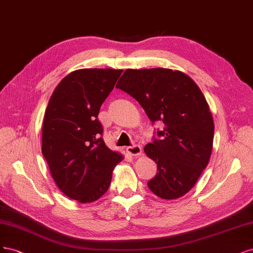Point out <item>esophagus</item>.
Returning a JSON list of instances; mask_svg holds the SVG:
<instances>
[{"label":"esophagus","instance_id":"1","mask_svg":"<svg viewBox=\"0 0 253 253\" xmlns=\"http://www.w3.org/2000/svg\"><path fill=\"white\" fill-rule=\"evenodd\" d=\"M127 152L130 154V156H133V157H136V156H140V154L142 153V147L140 145H132V146H129V147H127Z\"/></svg>","mask_w":253,"mask_h":253}]
</instances>
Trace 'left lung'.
<instances>
[{"label":"left lung","mask_w":253,"mask_h":253,"mask_svg":"<svg viewBox=\"0 0 253 253\" xmlns=\"http://www.w3.org/2000/svg\"><path fill=\"white\" fill-rule=\"evenodd\" d=\"M116 87L140 103L152 124H164L144 148L158 165L149 189L164 200L183 197L212 151L213 119L201 89L185 73L166 68L127 69Z\"/></svg>","instance_id":"obj_1"}]
</instances>
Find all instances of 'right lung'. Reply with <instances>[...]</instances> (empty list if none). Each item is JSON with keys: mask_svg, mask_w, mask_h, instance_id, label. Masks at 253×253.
<instances>
[{"mask_svg": "<svg viewBox=\"0 0 253 253\" xmlns=\"http://www.w3.org/2000/svg\"><path fill=\"white\" fill-rule=\"evenodd\" d=\"M123 70L80 69L55 87L44 116L42 153L61 191L80 203L108 190L123 156L106 146L97 119Z\"/></svg>", "mask_w": 253, "mask_h": 253, "instance_id": "right-lung-1", "label": "right lung"}]
</instances>
